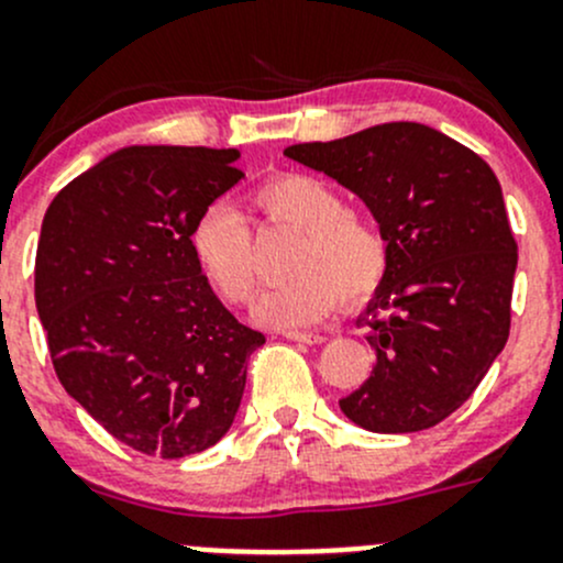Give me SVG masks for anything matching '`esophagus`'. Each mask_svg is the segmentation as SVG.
Returning a JSON list of instances; mask_svg holds the SVG:
<instances>
[{
    "instance_id": "esophagus-1",
    "label": "esophagus",
    "mask_w": 563,
    "mask_h": 563,
    "mask_svg": "<svg viewBox=\"0 0 563 563\" xmlns=\"http://www.w3.org/2000/svg\"><path fill=\"white\" fill-rule=\"evenodd\" d=\"M283 338L294 340V343H308V345H318L327 340V334H318V332H283Z\"/></svg>"
}]
</instances>
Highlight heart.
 <instances>
[{
    "instance_id": "heart-1",
    "label": "heart",
    "mask_w": 563,
    "mask_h": 563,
    "mask_svg": "<svg viewBox=\"0 0 563 563\" xmlns=\"http://www.w3.org/2000/svg\"><path fill=\"white\" fill-rule=\"evenodd\" d=\"M253 203L269 223L299 231L288 250V277L255 305V318L269 327H308L323 321L340 299L360 305L382 286L389 250L382 231L349 214L345 198L310 174H277L261 181ZM190 247L209 286L231 305L255 294V250L245 214L231 203L203 209L190 231Z\"/></svg>"
}]
</instances>
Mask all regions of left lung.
I'll return each instance as SVG.
<instances>
[{
	"mask_svg": "<svg viewBox=\"0 0 563 563\" xmlns=\"http://www.w3.org/2000/svg\"><path fill=\"white\" fill-rule=\"evenodd\" d=\"M283 155L356 192L387 240V275L360 318L376 365L340 411L371 433L433 428L468 400L509 338L518 245L496 174L419 122Z\"/></svg>",
	"mask_w": 563,
	"mask_h": 563,
	"instance_id": "obj_1",
	"label": "left lung"
}]
</instances>
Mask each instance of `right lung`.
I'll return each mask as SVG.
<instances>
[{"label":"right lung","instance_id":"add662e5","mask_svg":"<svg viewBox=\"0 0 563 563\" xmlns=\"http://www.w3.org/2000/svg\"><path fill=\"white\" fill-rule=\"evenodd\" d=\"M236 161V150L124 146L62 187L43 218L35 302L56 376L144 455L218 444L266 343L214 297L190 247L203 209L245 176Z\"/></svg>","mask_w":563,"mask_h":563}]
</instances>
